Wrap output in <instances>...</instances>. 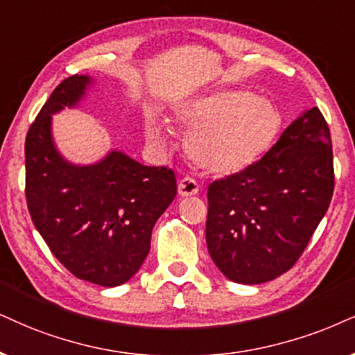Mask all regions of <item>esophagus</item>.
<instances>
[{
    "mask_svg": "<svg viewBox=\"0 0 355 355\" xmlns=\"http://www.w3.org/2000/svg\"><path fill=\"white\" fill-rule=\"evenodd\" d=\"M178 192H179V196H181V198H187V196H196L199 192V184L196 182V179L186 176V178H182L181 181H179Z\"/></svg>",
    "mask_w": 355,
    "mask_h": 355,
    "instance_id": "34e87169",
    "label": "esophagus"
}]
</instances>
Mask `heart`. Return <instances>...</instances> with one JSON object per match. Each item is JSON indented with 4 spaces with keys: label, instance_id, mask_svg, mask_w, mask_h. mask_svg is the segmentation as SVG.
Wrapping results in <instances>:
<instances>
[{
    "label": "heart",
    "instance_id": "obj_1",
    "mask_svg": "<svg viewBox=\"0 0 355 355\" xmlns=\"http://www.w3.org/2000/svg\"><path fill=\"white\" fill-rule=\"evenodd\" d=\"M176 118L187 137L191 161L214 176H232L255 164L277 138L282 113L271 100L248 90H222L179 107ZM164 123H148V138L166 143Z\"/></svg>",
    "mask_w": 355,
    "mask_h": 355
}]
</instances>
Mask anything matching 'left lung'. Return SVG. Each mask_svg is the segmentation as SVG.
<instances>
[{
    "instance_id": "left-lung-1",
    "label": "left lung",
    "mask_w": 355,
    "mask_h": 355,
    "mask_svg": "<svg viewBox=\"0 0 355 355\" xmlns=\"http://www.w3.org/2000/svg\"><path fill=\"white\" fill-rule=\"evenodd\" d=\"M332 191L331 133L314 107L255 164L209 186L205 240L214 263L243 284L286 273L324 217Z\"/></svg>"
}]
</instances>
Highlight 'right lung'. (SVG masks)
Returning <instances> with one entry per match:
<instances>
[{
  "mask_svg": "<svg viewBox=\"0 0 355 355\" xmlns=\"http://www.w3.org/2000/svg\"><path fill=\"white\" fill-rule=\"evenodd\" d=\"M92 84L72 76L55 87L26 137V200L41 237L73 277L118 286L133 277L150 252L151 232L173 199V169L143 166L125 153L76 166L52 141L51 121L73 107Z\"/></svg>",
  "mask_w": 355,
  "mask_h": 355,
  "instance_id": "add662e5",
  "label": "right lung"
}]
</instances>
